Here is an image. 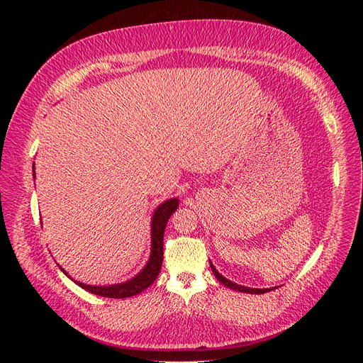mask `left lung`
I'll list each match as a JSON object with an SVG mask.
<instances>
[{"instance_id": "8db88e82", "label": "left lung", "mask_w": 363, "mask_h": 363, "mask_svg": "<svg viewBox=\"0 0 363 363\" xmlns=\"http://www.w3.org/2000/svg\"><path fill=\"white\" fill-rule=\"evenodd\" d=\"M211 267H212V271H213V274H215V277L221 281L224 286H227V288H230V289H235V291H239V292H247V294H265V292H269V291H272V289H276V288H268V289H256V288H245V286H240V284H236V283H233V281H230V280H227L224 276H221V274H219L218 271H216V268L212 265L211 263Z\"/></svg>"}]
</instances>
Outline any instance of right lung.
<instances>
[{
  "label": "right lung",
  "mask_w": 363,
  "mask_h": 363,
  "mask_svg": "<svg viewBox=\"0 0 363 363\" xmlns=\"http://www.w3.org/2000/svg\"><path fill=\"white\" fill-rule=\"evenodd\" d=\"M33 171H35V167H33ZM33 177H35V174H33ZM177 207H179V200L171 199L168 201L162 203L155 211V215H152V218H151V255H150L147 265L138 274V276H135L133 279H130L128 281H124V283L111 284V286H92V284H84L80 281H75L74 279L72 280L79 284L80 288L89 291L91 294L107 296V298H127V296H133V295L140 294L142 291H145L151 283H155V280L157 279L159 272H160L162 262H163L164 227H167V223H168L169 216L172 215V212L177 211ZM59 268L65 272V276H68V272L65 271L62 267H59Z\"/></svg>",
  "instance_id": "obj_1"
}]
</instances>
